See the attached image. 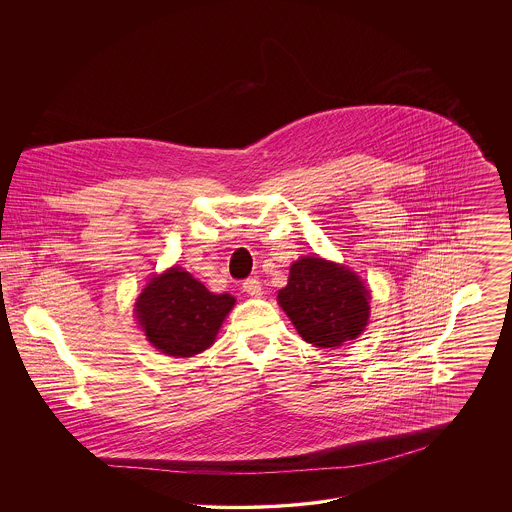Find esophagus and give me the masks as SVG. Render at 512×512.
Returning <instances> with one entry per match:
<instances>
[{
    "label": "esophagus",
    "instance_id": "obj_1",
    "mask_svg": "<svg viewBox=\"0 0 512 512\" xmlns=\"http://www.w3.org/2000/svg\"><path fill=\"white\" fill-rule=\"evenodd\" d=\"M242 288H244V292L247 293V295H251V297H259V295H261V282H259L257 278H247V280H244Z\"/></svg>",
    "mask_w": 512,
    "mask_h": 512
}]
</instances>
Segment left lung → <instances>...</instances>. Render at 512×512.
<instances>
[{
    "label": "left lung",
    "instance_id": "left-lung-1",
    "mask_svg": "<svg viewBox=\"0 0 512 512\" xmlns=\"http://www.w3.org/2000/svg\"><path fill=\"white\" fill-rule=\"evenodd\" d=\"M278 303L307 343L340 347L363 334L370 317V292L361 278L338 263L301 257L290 267Z\"/></svg>",
    "mask_w": 512,
    "mask_h": 512
}]
</instances>
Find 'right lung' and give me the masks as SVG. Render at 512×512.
Wrapping results in <instances>:
<instances>
[{
	"label": "right lung",
	"instance_id": "add662e5",
	"mask_svg": "<svg viewBox=\"0 0 512 512\" xmlns=\"http://www.w3.org/2000/svg\"><path fill=\"white\" fill-rule=\"evenodd\" d=\"M234 303L230 293L209 292L190 272L172 267L149 280L134 311L147 341L180 359L213 345Z\"/></svg>",
	"mask_w": 512,
	"mask_h": 512
}]
</instances>
